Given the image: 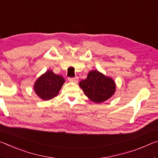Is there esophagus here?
Returning a JSON list of instances; mask_svg holds the SVG:
<instances>
[{
  "label": "esophagus",
  "mask_w": 158,
  "mask_h": 158,
  "mask_svg": "<svg viewBox=\"0 0 158 158\" xmlns=\"http://www.w3.org/2000/svg\"><path fill=\"white\" fill-rule=\"evenodd\" d=\"M78 79H79V78L77 77H69V78H68V80L69 81L74 82V83H77V82L78 81Z\"/></svg>",
  "instance_id": "34e87169"
}]
</instances>
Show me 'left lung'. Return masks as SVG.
Segmentation results:
<instances>
[{
  "label": "left lung",
  "mask_w": 158,
  "mask_h": 158,
  "mask_svg": "<svg viewBox=\"0 0 158 158\" xmlns=\"http://www.w3.org/2000/svg\"><path fill=\"white\" fill-rule=\"evenodd\" d=\"M79 86L86 96L97 103L109 99L115 91L113 80L96 70L90 72L87 78L79 82Z\"/></svg>",
  "instance_id": "left-lung-1"
}]
</instances>
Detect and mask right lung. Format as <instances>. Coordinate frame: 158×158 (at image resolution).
<instances>
[{
  "label": "right lung",
  "mask_w": 158,
  "mask_h": 158,
  "mask_svg": "<svg viewBox=\"0 0 158 158\" xmlns=\"http://www.w3.org/2000/svg\"><path fill=\"white\" fill-rule=\"evenodd\" d=\"M64 82L63 77L48 70L35 82L34 91L41 98L48 101L57 96Z\"/></svg>",
  "instance_id": "right-lung-1"
}]
</instances>
